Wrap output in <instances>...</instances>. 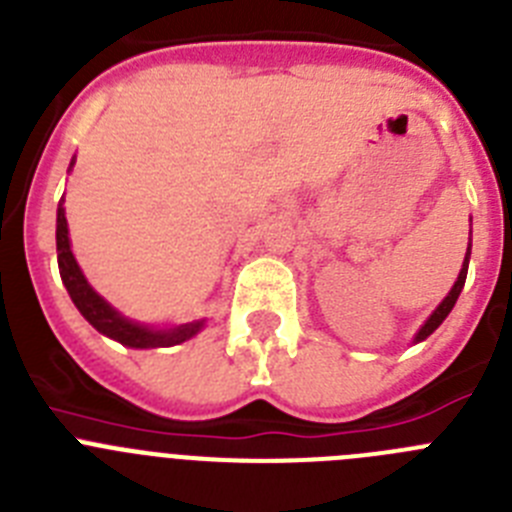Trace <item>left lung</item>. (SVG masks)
<instances>
[{"mask_svg": "<svg viewBox=\"0 0 512 512\" xmlns=\"http://www.w3.org/2000/svg\"><path fill=\"white\" fill-rule=\"evenodd\" d=\"M469 253H472V243H469V248H467V256H464V264H461V271H459V277H456L454 287H451V292H449V295L443 297V302H441V305H438L436 310H433V315H431V318L425 320V323H423V328H420L418 333H415V343H418V341H425V338L431 336L433 330H436L438 325H441L443 320H446V315H449V312L454 310L456 300H459V295H461V289H464V282H467Z\"/></svg>", "mask_w": 512, "mask_h": 512, "instance_id": "left-lung-1", "label": "left lung"}]
</instances>
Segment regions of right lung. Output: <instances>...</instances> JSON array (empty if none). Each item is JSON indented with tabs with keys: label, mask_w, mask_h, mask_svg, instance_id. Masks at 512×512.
Wrapping results in <instances>:
<instances>
[{
	"label": "right lung",
	"mask_w": 512,
	"mask_h": 512,
	"mask_svg": "<svg viewBox=\"0 0 512 512\" xmlns=\"http://www.w3.org/2000/svg\"><path fill=\"white\" fill-rule=\"evenodd\" d=\"M71 166H74V158H71ZM56 251H58V271H61L63 287L69 289L71 300L79 307V312L99 333H104L112 341L122 343L128 348H164V346H176V343L189 341L192 336H197L205 325V320H194V323L176 325V328L156 330L148 328V325H140L135 320H128L125 315L115 310L110 302L99 297L92 289V284L87 282V277L81 274L79 264H76L74 253H71V241H69V223H66V210H63V200L58 202V217H56Z\"/></svg>",
	"instance_id": "right-lung-1"
}]
</instances>
